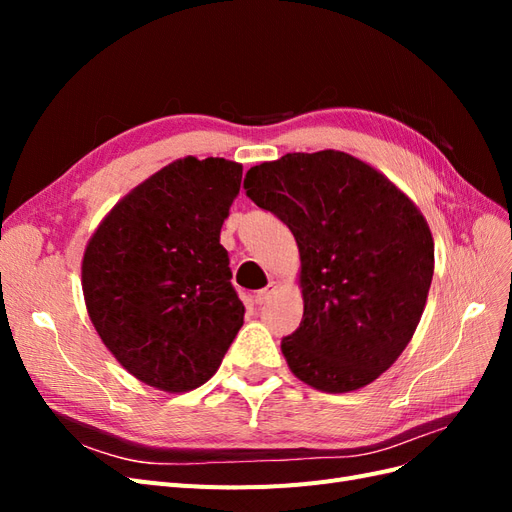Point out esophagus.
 Instances as JSON below:
<instances>
[{"mask_svg": "<svg viewBox=\"0 0 512 512\" xmlns=\"http://www.w3.org/2000/svg\"><path fill=\"white\" fill-rule=\"evenodd\" d=\"M273 290H275V284L271 282L267 288H262V290H258V292H254V301L258 303V305H262V303H267L269 301V297L273 294Z\"/></svg>", "mask_w": 512, "mask_h": 512, "instance_id": "34e87169", "label": "esophagus"}]
</instances>
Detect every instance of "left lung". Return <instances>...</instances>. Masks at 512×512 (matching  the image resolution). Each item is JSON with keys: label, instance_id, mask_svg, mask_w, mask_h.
I'll return each mask as SVG.
<instances>
[{"label": "left lung", "instance_id": "1", "mask_svg": "<svg viewBox=\"0 0 512 512\" xmlns=\"http://www.w3.org/2000/svg\"><path fill=\"white\" fill-rule=\"evenodd\" d=\"M243 190L301 252L303 320L282 339L292 374L327 393L374 382L427 301L433 239L421 211L378 170L333 149L252 166Z\"/></svg>", "mask_w": 512, "mask_h": 512}]
</instances>
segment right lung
Wrapping results in <instances>:
<instances>
[{
	"label": "right lung",
	"instance_id": "add662e5",
	"mask_svg": "<svg viewBox=\"0 0 512 512\" xmlns=\"http://www.w3.org/2000/svg\"><path fill=\"white\" fill-rule=\"evenodd\" d=\"M241 175L224 158L168 164L106 215L85 250L91 322L115 359L156 389L205 384L243 327L220 243Z\"/></svg>",
	"mask_w": 512,
	"mask_h": 512
}]
</instances>
